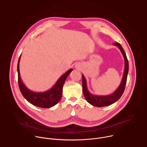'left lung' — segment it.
<instances>
[{
  "mask_svg": "<svg viewBox=\"0 0 147 147\" xmlns=\"http://www.w3.org/2000/svg\"><path fill=\"white\" fill-rule=\"evenodd\" d=\"M113 45L118 47L121 51L124 59V70L123 76L118 88L111 94L108 95H94L88 90L87 87V81L85 77L82 75V91L86 100L93 106L96 107H103L109 106L116 102L121 96L125 89V84L127 81V74L129 72V61L122 47L117 42L113 43Z\"/></svg>",
  "mask_w": 147,
  "mask_h": 147,
  "instance_id": "left-lung-1",
  "label": "left lung"
}]
</instances>
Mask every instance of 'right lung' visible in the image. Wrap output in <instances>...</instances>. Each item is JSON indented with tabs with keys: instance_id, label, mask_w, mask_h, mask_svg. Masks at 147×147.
Wrapping results in <instances>:
<instances>
[{
	"instance_id": "add662e5",
	"label": "right lung",
	"mask_w": 147,
	"mask_h": 147,
	"mask_svg": "<svg viewBox=\"0 0 147 147\" xmlns=\"http://www.w3.org/2000/svg\"><path fill=\"white\" fill-rule=\"evenodd\" d=\"M20 57L21 55L19 57L17 65L18 81L19 88L23 96L28 102L38 107L49 108L55 106L61 99L64 83L73 69H69L65 74H63L57 81L53 87L51 89L44 92H34L29 90L21 79L19 70Z\"/></svg>"
}]
</instances>
